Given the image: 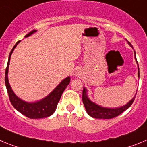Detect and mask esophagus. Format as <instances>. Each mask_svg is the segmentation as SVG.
Instances as JSON below:
<instances>
[{
	"label": "esophagus",
	"instance_id": "1",
	"mask_svg": "<svg viewBox=\"0 0 147 147\" xmlns=\"http://www.w3.org/2000/svg\"><path fill=\"white\" fill-rule=\"evenodd\" d=\"M79 75V71H78V72L75 73V75Z\"/></svg>",
	"mask_w": 147,
	"mask_h": 147
}]
</instances>
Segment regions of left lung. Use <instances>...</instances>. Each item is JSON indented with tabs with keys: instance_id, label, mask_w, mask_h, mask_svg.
I'll use <instances>...</instances> for the list:
<instances>
[{
	"instance_id": "obj_1",
	"label": "left lung",
	"mask_w": 147,
	"mask_h": 147,
	"mask_svg": "<svg viewBox=\"0 0 147 147\" xmlns=\"http://www.w3.org/2000/svg\"><path fill=\"white\" fill-rule=\"evenodd\" d=\"M129 46L132 47V45L129 42H128ZM135 60H136V57H135ZM136 62L138 63V61L136 60ZM138 78H139V67H138ZM135 96L132 98V100L128 102L126 105L123 106V107H118V108H105V107H100V106L98 105V104L93 103L92 101L89 100V98L87 96V90L84 87L83 89V94H82V100L83 103L84 104L85 109H86V112L89 115L95 118H101V119H110V118H113L116 116L119 115L122 112H124L126 109H127L130 106L132 105L133 103L134 100H135Z\"/></svg>"
}]
</instances>
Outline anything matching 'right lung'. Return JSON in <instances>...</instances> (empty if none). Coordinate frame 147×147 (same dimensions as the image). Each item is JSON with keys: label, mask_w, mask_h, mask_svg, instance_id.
Masks as SVG:
<instances>
[{"label": "right lung", "mask_w": 147, "mask_h": 147, "mask_svg": "<svg viewBox=\"0 0 147 147\" xmlns=\"http://www.w3.org/2000/svg\"><path fill=\"white\" fill-rule=\"evenodd\" d=\"M36 31L37 30H32L25 37L30 36ZM20 41V40H19L15 43V45L13 47L12 51L10 52L8 59V63H7L6 72H5V84H6V89H7L10 102L12 104V106L15 107V109H17L18 112H20L24 115L26 116L27 118L33 119V118H42L49 117V116L52 115L55 111L57 106H58V103L59 102L61 95H62V93L63 92L64 89L69 84L70 77H67L63 79V81L56 86L55 89L49 95H47L46 98L39 100V101L29 103V102H26L21 100L20 98L16 96V95L12 91L8 81V71L10 58H11V55L12 54V52Z\"/></svg>", "instance_id": "right-lung-1"}]
</instances>
